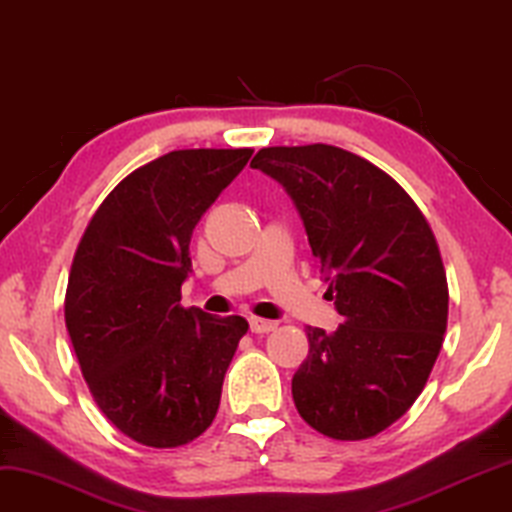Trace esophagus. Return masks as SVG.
Wrapping results in <instances>:
<instances>
[{
	"label": "esophagus",
	"mask_w": 512,
	"mask_h": 512,
	"mask_svg": "<svg viewBox=\"0 0 512 512\" xmlns=\"http://www.w3.org/2000/svg\"><path fill=\"white\" fill-rule=\"evenodd\" d=\"M248 323H250V331H252V333H271V331H274V328L278 326L276 321L260 319V316H250Z\"/></svg>",
	"instance_id": "obj_1"
}]
</instances>
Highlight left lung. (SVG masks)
<instances>
[{"mask_svg":"<svg viewBox=\"0 0 512 512\" xmlns=\"http://www.w3.org/2000/svg\"><path fill=\"white\" fill-rule=\"evenodd\" d=\"M250 167L295 200L338 331L307 326L293 375L304 423L323 437H375L428 383L449 319L437 238L413 198L378 165L331 144L267 146Z\"/></svg>","mask_w":512,"mask_h":512,"instance_id":"obj_1","label":"left lung"}]
</instances>
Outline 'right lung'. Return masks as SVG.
I'll use <instances>...</instances> for the list:
<instances>
[{
  "label": "right lung",
  "instance_id": "1",
  "mask_svg": "<svg viewBox=\"0 0 512 512\" xmlns=\"http://www.w3.org/2000/svg\"><path fill=\"white\" fill-rule=\"evenodd\" d=\"M252 148H184L127 174L89 219L66 288V328L96 406L122 435L174 449L217 416L243 316L181 307L191 236Z\"/></svg>",
  "mask_w": 512,
  "mask_h": 512
}]
</instances>
